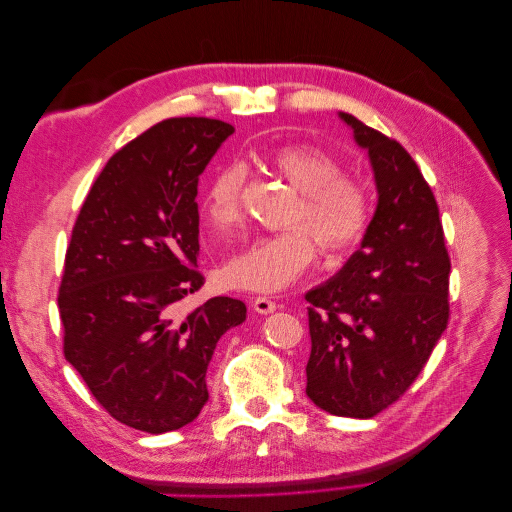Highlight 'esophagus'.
Instances as JSON below:
<instances>
[{
    "mask_svg": "<svg viewBox=\"0 0 512 512\" xmlns=\"http://www.w3.org/2000/svg\"><path fill=\"white\" fill-rule=\"evenodd\" d=\"M252 307H254V312H258V314H273L277 309V303L271 301L269 297H254Z\"/></svg>",
    "mask_w": 512,
    "mask_h": 512,
    "instance_id": "esophagus-1",
    "label": "esophagus"
}]
</instances>
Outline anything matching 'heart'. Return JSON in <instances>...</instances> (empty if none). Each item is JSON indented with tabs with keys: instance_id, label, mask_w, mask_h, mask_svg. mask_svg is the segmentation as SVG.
I'll return each instance as SVG.
<instances>
[{
	"instance_id": "heart-1",
	"label": "heart",
	"mask_w": 512,
	"mask_h": 512,
	"mask_svg": "<svg viewBox=\"0 0 512 512\" xmlns=\"http://www.w3.org/2000/svg\"><path fill=\"white\" fill-rule=\"evenodd\" d=\"M265 162L301 192L294 222L304 226L256 237L224 265V282L232 288L275 292L316 260V241L329 254H344L359 245L374 220V196L354 177L344 175L335 153L314 143L275 147ZM245 185V168L237 162L222 166L205 190L203 209L215 228L237 222Z\"/></svg>"
}]
</instances>
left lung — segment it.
Here are the masks:
<instances>
[{"mask_svg":"<svg viewBox=\"0 0 512 512\" xmlns=\"http://www.w3.org/2000/svg\"><path fill=\"white\" fill-rule=\"evenodd\" d=\"M374 170L378 207L361 247L309 301L307 397L371 418L404 395L448 324L451 258L436 196L393 138L339 113Z\"/></svg>","mask_w":512,"mask_h":512,"instance_id":"left-lung-1","label":"left lung"}]
</instances>
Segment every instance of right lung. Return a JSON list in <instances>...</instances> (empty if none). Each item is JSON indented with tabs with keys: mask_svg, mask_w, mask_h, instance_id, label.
<instances>
[{
	"mask_svg": "<svg viewBox=\"0 0 512 512\" xmlns=\"http://www.w3.org/2000/svg\"><path fill=\"white\" fill-rule=\"evenodd\" d=\"M235 132L175 117L106 162L72 228L59 316L64 354L115 421L147 433L192 423L207 404V367L245 303L213 297L179 316L205 284L198 256V177Z\"/></svg>",
	"mask_w": 512,
	"mask_h": 512,
	"instance_id": "1",
	"label": "right lung"
}]
</instances>
